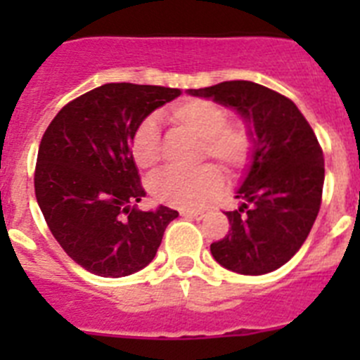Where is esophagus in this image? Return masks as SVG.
I'll return each mask as SVG.
<instances>
[{
  "mask_svg": "<svg viewBox=\"0 0 360 360\" xmlns=\"http://www.w3.org/2000/svg\"><path fill=\"white\" fill-rule=\"evenodd\" d=\"M209 212V209H196V211H182L180 214L187 216V218H196V219H202L205 218Z\"/></svg>",
  "mask_w": 360,
  "mask_h": 360,
  "instance_id": "34e87169",
  "label": "esophagus"
}]
</instances>
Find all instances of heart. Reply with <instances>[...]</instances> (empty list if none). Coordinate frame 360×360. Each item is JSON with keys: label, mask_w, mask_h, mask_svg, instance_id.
<instances>
[{"label": "heart", "mask_w": 360, "mask_h": 360, "mask_svg": "<svg viewBox=\"0 0 360 360\" xmlns=\"http://www.w3.org/2000/svg\"><path fill=\"white\" fill-rule=\"evenodd\" d=\"M167 120L200 139V160H214L229 176H238L254 155V133L243 120H229L224 106L205 98H186L165 113ZM131 157L141 169H153L160 162V133L157 120L144 119L131 136ZM224 187L216 167L195 171H164L151 182L153 196L160 203L195 209L214 198Z\"/></svg>", "instance_id": "b5f03b06"}]
</instances>
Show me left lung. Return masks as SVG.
Wrapping results in <instances>:
<instances>
[{
  "label": "left lung",
  "instance_id": "obj_1",
  "mask_svg": "<svg viewBox=\"0 0 360 360\" xmlns=\"http://www.w3.org/2000/svg\"><path fill=\"white\" fill-rule=\"evenodd\" d=\"M232 108L254 133V155L236 191L238 211L225 212L229 234L211 243L227 270L262 276L301 249L321 207L324 158L310 124L290 98L250 81L189 90Z\"/></svg>",
  "mask_w": 360,
  "mask_h": 360
}]
</instances>
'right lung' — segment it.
I'll list each match as a JSON object with an SVG mask.
<instances>
[{
  "mask_svg": "<svg viewBox=\"0 0 360 360\" xmlns=\"http://www.w3.org/2000/svg\"><path fill=\"white\" fill-rule=\"evenodd\" d=\"M182 91L110 82L66 104L37 151L36 198L46 225L73 262L91 274L124 278L153 262L169 207L139 211L146 196L131 157L139 124Z\"/></svg>",
  "mask_w": 360,
  "mask_h": 360,
  "instance_id": "1",
  "label": "right lung"
}]
</instances>
